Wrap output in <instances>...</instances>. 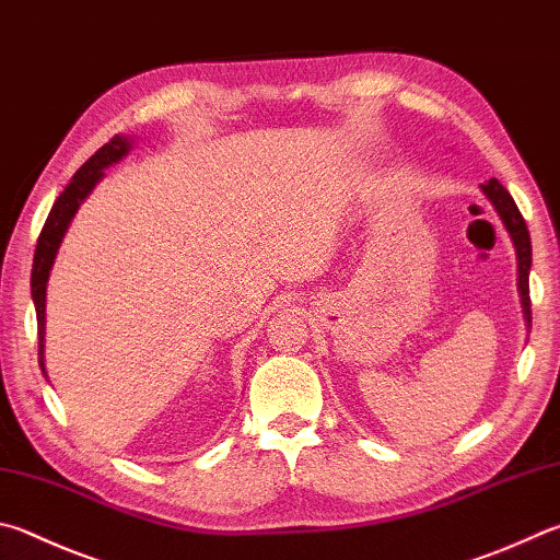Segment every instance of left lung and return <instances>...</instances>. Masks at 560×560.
Returning a JSON list of instances; mask_svg holds the SVG:
<instances>
[{
    "label": "left lung",
    "instance_id": "1",
    "mask_svg": "<svg viewBox=\"0 0 560 560\" xmlns=\"http://www.w3.org/2000/svg\"><path fill=\"white\" fill-rule=\"evenodd\" d=\"M482 196L492 202L497 215H500L504 230L510 232L516 252V289H520V301H522V313L526 320V330L532 328V299H528V269H532V237H528L526 222L522 218L520 208H516L514 198L510 196L500 180L490 178L480 183Z\"/></svg>",
    "mask_w": 560,
    "mask_h": 560
}]
</instances>
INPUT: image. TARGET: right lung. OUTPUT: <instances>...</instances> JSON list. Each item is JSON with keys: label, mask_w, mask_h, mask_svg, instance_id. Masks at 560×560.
I'll use <instances>...</instances> for the list:
<instances>
[{"label": "right lung", "mask_w": 560, "mask_h": 560, "mask_svg": "<svg viewBox=\"0 0 560 560\" xmlns=\"http://www.w3.org/2000/svg\"><path fill=\"white\" fill-rule=\"evenodd\" d=\"M135 149V137L131 135H117L112 137L103 149H97L93 156H90L83 166L78 168L73 180L68 183L66 190L60 192L58 200L50 208L46 225L38 235V245L34 254V269H32V299L36 308V320H38V364L40 372L46 374V360H44V348H46V287L50 269H54L56 254L60 242H63L66 232L70 228V220L75 218L78 208L83 206V200L93 192L100 180L105 178V168L125 159L129 151ZM48 380V374H46Z\"/></svg>", "instance_id": "1"}]
</instances>
